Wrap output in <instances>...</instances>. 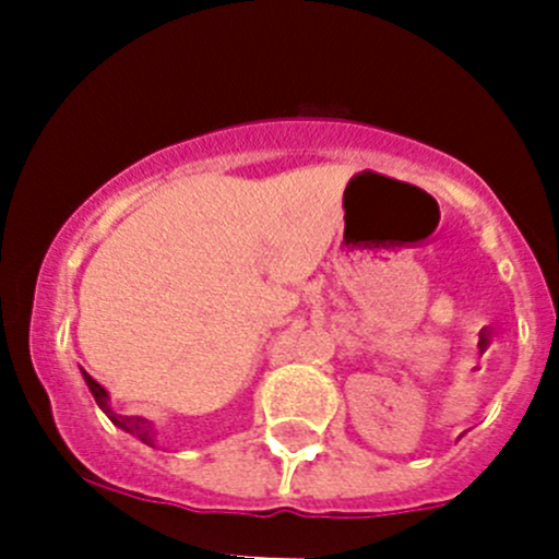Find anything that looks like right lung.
Instances as JSON below:
<instances>
[{"label":"right lung","instance_id":"right-lung-1","mask_svg":"<svg viewBox=\"0 0 559 559\" xmlns=\"http://www.w3.org/2000/svg\"><path fill=\"white\" fill-rule=\"evenodd\" d=\"M81 373H83V381H86L88 392L94 394V400H97L99 408L105 411L107 419H110L116 427H121L123 432H129V436L138 438V441H143L145 447L156 449V427H154V421H148V419H145V416L116 414V411L110 408V394H107V389L103 384H97V381H94L92 376L86 373V370H81Z\"/></svg>","mask_w":559,"mask_h":559}]
</instances>
